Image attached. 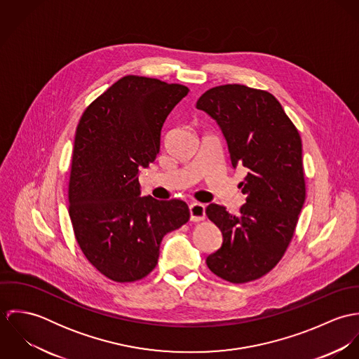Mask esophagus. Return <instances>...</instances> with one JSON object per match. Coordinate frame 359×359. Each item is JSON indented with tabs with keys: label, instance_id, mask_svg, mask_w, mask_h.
Segmentation results:
<instances>
[{
	"label": "esophagus",
	"instance_id": "esophagus-1",
	"mask_svg": "<svg viewBox=\"0 0 359 359\" xmlns=\"http://www.w3.org/2000/svg\"><path fill=\"white\" fill-rule=\"evenodd\" d=\"M189 214H191V221L199 222L205 219V205L202 203H191L189 205Z\"/></svg>",
	"mask_w": 359,
	"mask_h": 359
}]
</instances>
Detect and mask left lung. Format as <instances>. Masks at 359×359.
Here are the masks:
<instances>
[{
    "mask_svg": "<svg viewBox=\"0 0 359 359\" xmlns=\"http://www.w3.org/2000/svg\"><path fill=\"white\" fill-rule=\"evenodd\" d=\"M196 107L219 126L233 168L243 165L246 203L238 215L207 205L222 233L221 248L205 258L212 273L246 283L268 273L285 255L306 201L302 138L278 100L241 84L214 87Z\"/></svg>",
    "mask_w": 359,
    "mask_h": 359,
    "instance_id": "1",
    "label": "left lung"
}]
</instances>
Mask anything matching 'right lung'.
Wrapping results in <instances>:
<instances>
[{
	"mask_svg": "<svg viewBox=\"0 0 359 359\" xmlns=\"http://www.w3.org/2000/svg\"><path fill=\"white\" fill-rule=\"evenodd\" d=\"M189 93L181 84L126 76L83 113L74 138L69 215L87 259L114 282L154 271L165 233L189 219L185 202L141 198L138 174L160 151L161 127Z\"/></svg>",
	"mask_w": 359,
	"mask_h": 359,
	"instance_id": "1",
	"label": "right lung"
}]
</instances>
